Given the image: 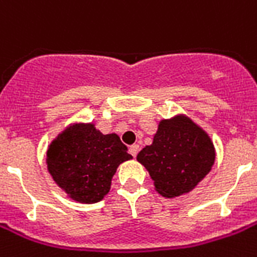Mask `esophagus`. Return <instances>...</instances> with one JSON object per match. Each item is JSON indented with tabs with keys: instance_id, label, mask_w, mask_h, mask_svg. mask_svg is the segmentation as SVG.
Returning <instances> with one entry per match:
<instances>
[{
	"instance_id": "esophagus-1",
	"label": "esophagus",
	"mask_w": 257,
	"mask_h": 257,
	"mask_svg": "<svg viewBox=\"0 0 257 257\" xmlns=\"http://www.w3.org/2000/svg\"><path fill=\"white\" fill-rule=\"evenodd\" d=\"M139 151H140V147H139V145H137V144L132 145V147L129 148V153H131V155H132L133 157L137 156V153H139Z\"/></svg>"
}]
</instances>
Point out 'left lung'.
Segmentation results:
<instances>
[{
    "mask_svg": "<svg viewBox=\"0 0 257 257\" xmlns=\"http://www.w3.org/2000/svg\"><path fill=\"white\" fill-rule=\"evenodd\" d=\"M216 149L211 136L191 117L179 113L157 125L153 141L137 155L157 193L167 199L187 195L211 172Z\"/></svg>",
    "mask_w": 257,
    "mask_h": 257,
    "instance_id": "obj_1",
    "label": "left lung"
}]
</instances>
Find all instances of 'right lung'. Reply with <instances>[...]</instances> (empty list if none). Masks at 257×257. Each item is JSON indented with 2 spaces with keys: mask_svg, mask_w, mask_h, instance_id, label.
Wrapping results in <instances>:
<instances>
[{
  "mask_svg": "<svg viewBox=\"0 0 257 257\" xmlns=\"http://www.w3.org/2000/svg\"><path fill=\"white\" fill-rule=\"evenodd\" d=\"M131 159L118 135H104L93 122H73L48 147L46 168L70 200L94 204L109 193L118 165Z\"/></svg>",
  "mask_w": 257,
  "mask_h": 257,
  "instance_id": "obj_1",
  "label": "right lung"
}]
</instances>
